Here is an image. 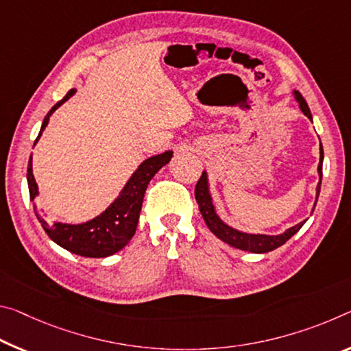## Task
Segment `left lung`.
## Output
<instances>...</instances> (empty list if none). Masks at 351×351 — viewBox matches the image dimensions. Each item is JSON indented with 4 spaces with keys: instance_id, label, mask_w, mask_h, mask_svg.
<instances>
[{
    "instance_id": "obj_1",
    "label": "left lung",
    "mask_w": 351,
    "mask_h": 351,
    "mask_svg": "<svg viewBox=\"0 0 351 351\" xmlns=\"http://www.w3.org/2000/svg\"><path fill=\"white\" fill-rule=\"evenodd\" d=\"M293 97H295L297 103L300 104V109H302V112L308 117V119L313 121V115H311V110L308 108V103H306V99L303 98L302 93L298 90H293ZM322 164H324V148H322V143H320V162L319 167H317V171H319V184H317L315 189V203L317 199H319V193H320V184H322ZM195 199L198 203V208H199V213H202L203 219L206 221V225L210 231L214 232V236H217L220 239V241H223L228 245L239 248V250H243V252H252V253H267V252H271V250H275L278 247H281L282 243H286L289 239H291L295 232H298L300 228L304 225V221L302 223H298L295 226L289 228L286 230L282 234H278V236H269V234H248V232H243V231H239L234 230V228L226 225L223 220L220 219L219 215L215 213V206L213 203V197H210V192H209V182H208V173L203 171L202 178H199L197 186H195ZM315 203H314V208H315Z\"/></svg>"
}]
</instances>
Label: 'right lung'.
Segmentation results:
<instances>
[{"label":"right lung","instance_id":"obj_1","mask_svg":"<svg viewBox=\"0 0 351 351\" xmlns=\"http://www.w3.org/2000/svg\"><path fill=\"white\" fill-rule=\"evenodd\" d=\"M75 92L76 88H71L59 103L53 106L51 110L43 119L40 132H38L34 145L40 138L43 130L47 128L51 114L71 95H75ZM171 156H173V152H165L143 160L137 167L134 173L131 175L130 180H128L125 187L119 193V197L114 199V203H110L108 209L103 210L95 219L86 221V223L70 225L59 223L58 221V223L49 225L43 220L36 204L34 213L49 239L58 243V245L69 250L70 253L84 256V258H106V256L120 252L134 236L138 223V214H141L143 203V195H145L149 181L153 180V176L165 164L170 162ZM27 187H29L31 202H34L38 195V187L34 175H32V154L29 162H27Z\"/></svg>","mask_w":351,"mask_h":351}]
</instances>
